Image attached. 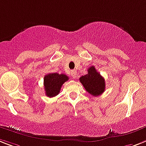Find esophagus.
I'll use <instances>...</instances> for the list:
<instances>
[{
	"instance_id": "esophagus-1",
	"label": "esophagus",
	"mask_w": 146,
	"mask_h": 146,
	"mask_svg": "<svg viewBox=\"0 0 146 146\" xmlns=\"http://www.w3.org/2000/svg\"><path fill=\"white\" fill-rule=\"evenodd\" d=\"M76 74H77L76 71L74 70H73L70 71V75H71V76L73 77V79H75L76 77Z\"/></svg>"
}]
</instances>
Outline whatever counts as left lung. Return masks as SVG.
<instances>
[{"label": "left lung", "instance_id": "obj_1", "mask_svg": "<svg viewBox=\"0 0 146 146\" xmlns=\"http://www.w3.org/2000/svg\"><path fill=\"white\" fill-rule=\"evenodd\" d=\"M79 81L85 90L94 97L100 95L104 93L106 88L105 79L94 66L88 68L87 74L80 77Z\"/></svg>", "mask_w": 146, "mask_h": 146}]
</instances>
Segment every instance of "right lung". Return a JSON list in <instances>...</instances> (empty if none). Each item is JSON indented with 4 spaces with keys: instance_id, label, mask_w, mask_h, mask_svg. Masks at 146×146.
<instances>
[{
    "instance_id": "right-lung-1",
    "label": "right lung",
    "mask_w": 146,
    "mask_h": 146,
    "mask_svg": "<svg viewBox=\"0 0 146 146\" xmlns=\"http://www.w3.org/2000/svg\"><path fill=\"white\" fill-rule=\"evenodd\" d=\"M69 77L65 74L48 73L44 76V89L46 94L48 98H53L58 95L61 91V86L67 82Z\"/></svg>"
}]
</instances>
